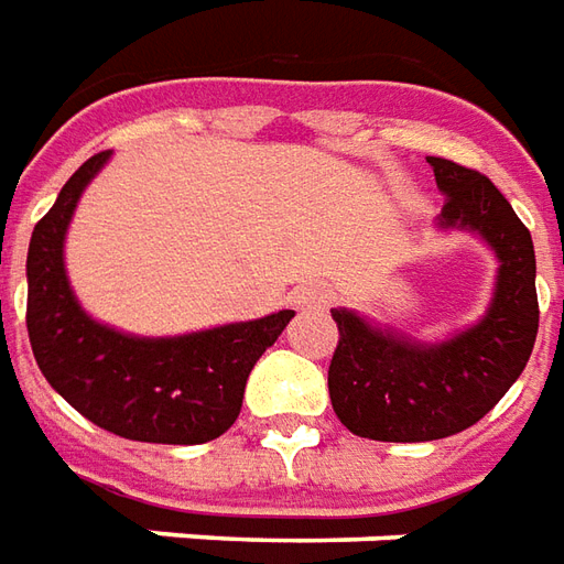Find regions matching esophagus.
<instances>
[{"mask_svg": "<svg viewBox=\"0 0 564 564\" xmlns=\"http://www.w3.org/2000/svg\"><path fill=\"white\" fill-rule=\"evenodd\" d=\"M329 302V290L326 286H319V283H302V286H295L293 290V305L295 307H323Z\"/></svg>", "mask_w": 564, "mask_h": 564, "instance_id": "34e87169", "label": "esophagus"}]
</instances>
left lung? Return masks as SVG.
<instances>
[{"label":"left lung","mask_w":564,"mask_h":564,"mask_svg":"<svg viewBox=\"0 0 564 564\" xmlns=\"http://www.w3.org/2000/svg\"><path fill=\"white\" fill-rule=\"evenodd\" d=\"M444 196L437 232H468L498 259L484 317L441 341H420L350 307H332L338 347L329 399L354 435L437 441L486 416L517 383L538 335L534 245L496 184L465 165L429 156Z\"/></svg>","instance_id":"obj_1"}]
</instances>
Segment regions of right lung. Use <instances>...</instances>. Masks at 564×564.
Segmentation results:
<instances>
[{"label": "right lung", "mask_w": 564, "mask_h": 564, "mask_svg": "<svg viewBox=\"0 0 564 564\" xmlns=\"http://www.w3.org/2000/svg\"><path fill=\"white\" fill-rule=\"evenodd\" d=\"M111 160L96 153L35 223L26 253V329L47 383L99 429L148 444H205L241 414L257 359L295 311L148 338L80 307L66 274V232L84 189Z\"/></svg>", "instance_id": "right-lung-1"}]
</instances>
